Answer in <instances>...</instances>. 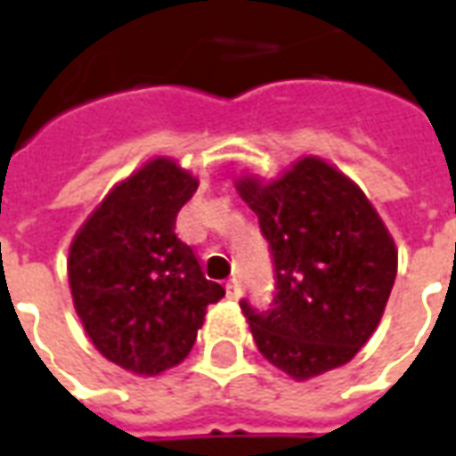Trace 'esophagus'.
<instances>
[{
    "mask_svg": "<svg viewBox=\"0 0 456 456\" xmlns=\"http://www.w3.org/2000/svg\"><path fill=\"white\" fill-rule=\"evenodd\" d=\"M224 290H227L229 300H239L241 297V283H239L237 278H232L227 286H224Z\"/></svg>",
    "mask_w": 456,
    "mask_h": 456,
    "instance_id": "obj_1",
    "label": "esophagus"
}]
</instances>
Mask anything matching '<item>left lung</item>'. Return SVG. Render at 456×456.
I'll return each mask as SVG.
<instances>
[{
	"instance_id": "obj_1",
	"label": "left lung",
	"mask_w": 456,
	"mask_h": 456,
	"mask_svg": "<svg viewBox=\"0 0 456 456\" xmlns=\"http://www.w3.org/2000/svg\"><path fill=\"white\" fill-rule=\"evenodd\" d=\"M273 256L276 296L266 313L241 300L258 352L296 381L352 362L381 322L398 248L363 190L317 156L276 180L241 175Z\"/></svg>"
}]
</instances>
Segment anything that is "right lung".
Masks as SVG:
<instances>
[{
    "label": "right lung",
    "instance_id": "add662e5",
    "mask_svg": "<svg viewBox=\"0 0 456 456\" xmlns=\"http://www.w3.org/2000/svg\"><path fill=\"white\" fill-rule=\"evenodd\" d=\"M198 178L153 159L117 183L77 229L68 256L75 313L104 359L139 376L178 366L224 288L175 234Z\"/></svg>",
    "mask_w": 456,
    "mask_h": 456
}]
</instances>
